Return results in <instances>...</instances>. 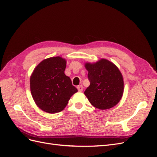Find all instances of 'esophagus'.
Instances as JSON below:
<instances>
[{"label":"esophagus","instance_id":"esophagus-1","mask_svg":"<svg viewBox=\"0 0 157 157\" xmlns=\"http://www.w3.org/2000/svg\"><path fill=\"white\" fill-rule=\"evenodd\" d=\"M77 89H78V92H82V90H83V86H82V85H80V86H77Z\"/></svg>","mask_w":157,"mask_h":157}]
</instances>
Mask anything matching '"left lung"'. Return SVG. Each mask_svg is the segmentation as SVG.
Returning a JSON list of instances; mask_svg holds the SVG:
<instances>
[{
	"label": "left lung",
	"instance_id": "1",
	"mask_svg": "<svg viewBox=\"0 0 157 157\" xmlns=\"http://www.w3.org/2000/svg\"><path fill=\"white\" fill-rule=\"evenodd\" d=\"M84 66L90 82L84 94L90 103L101 110L115 106L124 92V80L119 69L103 58L95 63L86 62Z\"/></svg>",
	"mask_w": 157,
	"mask_h": 157
}]
</instances>
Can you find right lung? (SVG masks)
<instances>
[{
	"mask_svg": "<svg viewBox=\"0 0 157 157\" xmlns=\"http://www.w3.org/2000/svg\"><path fill=\"white\" fill-rule=\"evenodd\" d=\"M67 61L59 56L42 60L33 70L30 89L33 100L42 111L54 114L63 111L78 92L64 71Z\"/></svg>",
	"mask_w": 157,
	"mask_h": 157,
	"instance_id": "add662e5",
	"label": "right lung"
}]
</instances>
